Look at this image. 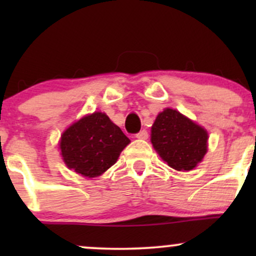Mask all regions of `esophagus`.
<instances>
[{
    "label": "esophagus",
    "mask_w": 256,
    "mask_h": 256,
    "mask_svg": "<svg viewBox=\"0 0 256 256\" xmlns=\"http://www.w3.org/2000/svg\"><path fill=\"white\" fill-rule=\"evenodd\" d=\"M136 138L137 140H146V138H148V132H146V130L140 131L136 134Z\"/></svg>",
    "instance_id": "1"
}]
</instances>
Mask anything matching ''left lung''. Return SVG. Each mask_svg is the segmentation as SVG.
<instances>
[{
    "label": "left lung",
    "instance_id": "obj_1",
    "mask_svg": "<svg viewBox=\"0 0 256 256\" xmlns=\"http://www.w3.org/2000/svg\"><path fill=\"white\" fill-rule=\"evenodd\" d=\"M152 144L167 165L190 171L204 158L208 134L202 126L172 108L158 114L152 126Z\"/></svg>",
    "mask_w": 256,
    "mask_h": 256
}]
</instances>
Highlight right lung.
<instances>
[{"label":"right lung","mask_w":256,"mask_h":256,"mask_svg":"<svg viewBox=\"0 0 256 256\" xmlns=\"http://www.w3.org/2000/svg\"><path fill=\"white\" fill-rule=\"evenodd\" d=\"M130 140L102 112L85 116L66 128L60 140L64 162L72 171L95 178L118 160Z\"/></svg>","instance_id":"right-lung-1"}]
</instances>
